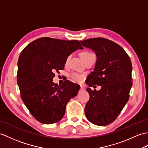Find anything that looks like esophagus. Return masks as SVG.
<instances>
[{
    "mask_svg": "<svg viewBox=\"0 0 148 148\" xmlns=\"http://www.w3.org/2000/svg\"><path fill=\"white\" fill-rule=\"evenodd\" d=\"M84 88L82 87V86H81L80 89H79V91H84Z\"/></svg>",
    "mask_w": 148,
    "mask_h": 148,
    "instance_id": "1",
    "label": "esophagus"
}]
</instances>
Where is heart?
Instances as JSON below:
<instances>
[{
	"label": "heart",
	"instance_id": "heart-1",
	"mask_svg": "<svg viewBox=\"0 0 148 148\" xmlns=\"http://www.w3.org/2000/svg\"><path fill=\"white\" fill-rule=\"evenodd\" d=\"M93 53L90 52V51H84V52H82L81 53V56L82 57V58L83 60H84L86 58H87L88 57H89L91 55H92ZM71 58V56H69L67 58H66V63L67 64L69 62V61L70 58ZM71 76L72 77L73 79L75 81V82H81L83 80V79L84 77V75H82V74H78V73H72Z\"/></svg>",
	"mask_w": 148,
	"mask_h": 148
}]
</instances>
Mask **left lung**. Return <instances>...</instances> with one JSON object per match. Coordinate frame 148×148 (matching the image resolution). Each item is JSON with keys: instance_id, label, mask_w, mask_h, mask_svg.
<instances>
[{"instance_id": "left-lung-1", "label": "left lung", "mask_w": 148, "mask_h": 148, "mask_svg": "<svg viewBox=\"0 0 148 148\" xmlns=\"http://www.w3.org/2000/svg\"><path fill=\"white\" fill-rule=\"evenodd\" d=\"M81 43L93 50L97 57L94 71L86 82L90 87L101 86L99 91L86 90L90 99L84 108L86 116L93 124L108 125L117 118L129 99L132 86L131 60L122 47L104 38Z\"/></svg>"}]
</instances>
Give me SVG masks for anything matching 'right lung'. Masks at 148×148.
<instances>
[{
	"label": "right lung",
	"instance_id": "obj_1",
	"mask_svg": "<svg viewBox=\"0 0 148 148\" xmlns=\"http://www.w3.org/2000/svg\"><path fill=\"white\" fill-rule=\"evenodd\" d=\"M83 49L78 40L49 37L36 39L21 52L17 82L21 98L36 121L55 123L63 118L66 106L77 95L79 87L69 80L62 85L53 82L55 72L64 69L67 57Z\"/></svg>",
	"mask_w": 148,
	"mask_h": 148
}]
</instances>
